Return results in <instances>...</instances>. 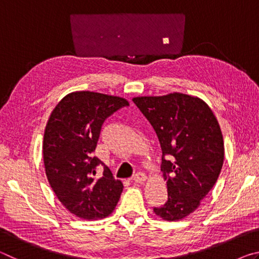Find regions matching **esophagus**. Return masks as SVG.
Wrapping results in <instances>:
<instances>
[{
    "label": "esophagus",
    "mask_w": 259,
    "mask_h": 259,
    "mask_svg": "<svg viewBox=\"0 0 259 259\" xmlns=\"http://www.w3.org/2000/svg\"><path fill=\"white\" fill-rule=\"evenodd\" d=\"M145 181H146V175L144 172H138L134 176V182L137 184H143Z\"/></svg>",
    "instance_id": "obj_1"
}]
</instances>
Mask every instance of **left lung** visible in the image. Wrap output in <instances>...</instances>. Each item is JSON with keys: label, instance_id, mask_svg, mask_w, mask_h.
I'll return each instance as SVG.
<instances>
[{"label": "left lung", "instance_id": "left-lung-1", "mask_svg": "<svg viewBox=\"0 0 259 259\" xmlns=\"http://www.w3.org/2000/svg\"><path fill=\"white\" fill-rule=\"evenodd\" d=\"M133 100L155 130L162 150L168 201L153 210L164 221H179L198 209L217 182L224 162L221 126L207 103L194 96L174 93Z\"/></svg>", "mask_w": 259, "mask_h": 259}]
</instances>
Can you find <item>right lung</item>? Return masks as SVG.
I'll return each instance as SVG.
<instances>
[{"mask_svg":"<svg viewBox=\"0 0 259 259\" xmlns=\"http://www.w3.org/2000/svg\"><path fill=\"white\" fill-rule=\"evenodd\" d=\"M128 100L93 91L68 94L54 108L43 137L46 175L61 204L82 219H102L116 207L123 184L93 155L104 121Z\"/></svg>","mask_w":259,"mask_h":259,"instance_id":"1","label":"right lung"}]
</instances>
